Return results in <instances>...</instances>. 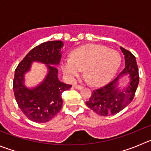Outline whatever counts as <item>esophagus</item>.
Segmentation results:
<instances>
[{"mask_svg": "<svg viewBox=\"0 0 151 151\" xmlns=\"http://www.w3.org/2000/svg\"><path fill=\"white\" fill-rule=\"evenodd\" d=\"M73 87L76 89H77V90H81V89L83 88L82 86L78 85V84H74V85H73Z\"/></svg>", "mask_w": 151, "mask_h": 151, "instance_id": "esophagus-1", "label": "esophagus"}]
</instances>
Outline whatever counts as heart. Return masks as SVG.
<instances>
[{"instance_id": "heart-1", "label": "heart", "mask_w": 151, "mask_h": 151, "mask_svg": "<svg viewBox=\"0 0 151 151\" xmlns=\"http://www.w3.org/2000/svg\"><path fill=\"white\" fill-rule=\"evenodd\" d=\"M121 57L116 50L97 44H89L73 52L71 59L63 62L62 70L70 81H74L84 70V76L92 85L104 84L113 76Z\"/></svg>"}]
</instances>
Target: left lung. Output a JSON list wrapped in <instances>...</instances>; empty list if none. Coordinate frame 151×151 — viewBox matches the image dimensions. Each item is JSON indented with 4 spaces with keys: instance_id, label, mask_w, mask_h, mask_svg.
<instances>
[{
    "instance_id": "1",
    "label": "left lung",
    "mask_w": 151,
    "mask_h": 151,
    "mask_svg": "<svg viewBox=\"0 0 151 151\" xmlns=\"http://www.w3.org/2000/svg\"><path fill=\"white\" fill-rule=\"evenodd\" d=\"M124 55L125 67L116 78L104 87L93 91L86 104L95 113L103 116L114 115L127 107L133 99L139 81L136 57L128 50L120 47ZM127 75L130 84L125 88L118 87L119 79Z\"/></svg>"
}]
</instances>
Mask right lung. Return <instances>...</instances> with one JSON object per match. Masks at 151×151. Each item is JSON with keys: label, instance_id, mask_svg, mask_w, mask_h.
Instances as JSON below:
<instances>
[{"label": "right lung", "instance_id": "obj_1", "mask_svg": "<svg viewBox=\"0 0 151 151\" xmlns=\"http://www.w3.org/2000/svg\"><path fill=\"white\" fill-rule=\"evenodd\" d=\"M61 41L42 43L30 50L15 71L13 91L18 107L29 119L38 123L51 120L62 107L61 94L72 85L58 80V69L61 58ZM33 61L47 64L48 73L45 80L34 88L24 85V75L29 71Z\"/></svg>", "mask_w": 151, "mask_h": 151}]
</instances>
